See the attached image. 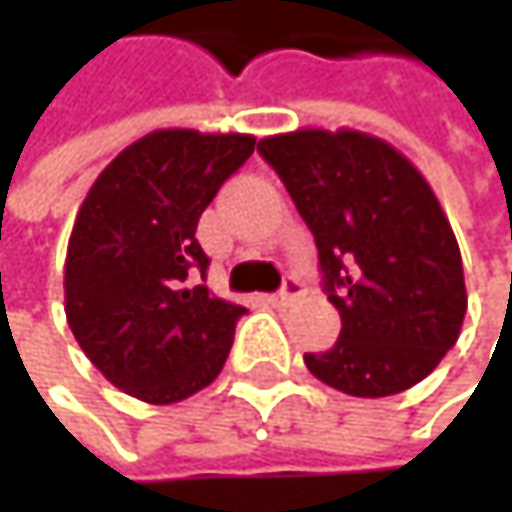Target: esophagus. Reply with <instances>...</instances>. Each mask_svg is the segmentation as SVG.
Instances as JSON below:
<instances>
[{
	"mask_svg": "<svg viewBox=\"0 0 512 512\" xmlns=\"http://www.w3.org/2000/svg\"><path fill=\"white\" fill-rule=\"evenodd\" d=\"M299 296H305V284L296 281V278H287L284 287H281L275 296H269V302H272V305H290V302H296Z\"/></svg>",
	"mask_w": 512,
	"mask_h": 512,
	"instance_id": "1",
	"label": "esophagus"
}]
</instances>
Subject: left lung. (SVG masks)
<instances>
[{
	"label": "left lung",
	"instance_id": "left-lung-1",
	"mask_svg": "<svg viewBox=\"0 0 512 512\" xmlns=\"http://www.w3.org/2000/svg\"><path fill=\"white\" fill-rule=\"evenodd\" d=\"M257 151L311 228L341 314V338L308 353V370L350 397L418 385L457 344L468 308L460 246L427 177L350 127L266 136Z\"/></svg>",
	"mask_w": 512,
	"mask_h": 512
}]
</instances>
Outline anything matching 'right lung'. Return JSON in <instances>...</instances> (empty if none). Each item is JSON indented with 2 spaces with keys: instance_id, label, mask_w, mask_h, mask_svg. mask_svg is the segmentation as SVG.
Instances as JSON below:
<instances>
[{
  "instance_id": "right-lung-1",
  "label": "right lung",
  "mask_w": 512,
  "mask_h": 512,
  "mask_svg": "<svg viewBox=\"0 0 512 512\" xmlns=\"http://www.w3.org/2000/svg\"><path fill=\"white\" fill-rule=\"evenodd\" d=\"M249 133L154 130L91 183L64 260L67 326L124 394L168 406L225 367L243 305L219 299L195 240L219 186L252 156Z\"/></svg>"
}]
</instances>
